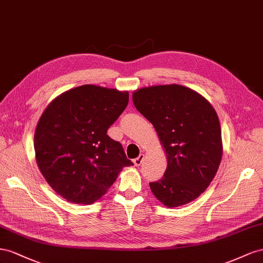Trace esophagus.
Segmentation results:
<instances>
[{"mask_svg": "<svg viewBox=\"0 0 263 263\" xmlns=\"http://www.w3.org/2000/svg\"><path fill=\"white\" fill-rule=\"evenodd\" d=\"M143 159H144V155H143V154H140V155L137 157V159L133 160L134 165H136V166H140L141 163L143 162Z\"/></svg>", "mask_w": 263, "mask_h": 263, "instance_id": "obj_1", "label": "esophagus"}]
</instances>
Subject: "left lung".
I'll return each instance as SVG.
<instances>
[{
    "mask_svg": "<svg viewBox=\"0 0 263 263\" xmlns=\"http://www.w3.org/2000/svg\"><path fill=\"white\" fill-rule=\"evenodd\" d=\"M132 99L166 152L167 168L161 179L149 183L152 193L167 207L189 204L212 183L221 161V129L215 109L204 97L179 85L142 88Z\"/></svg>",
    "mask_w": 263,
    "mask_h": 263,
    "instance_id": "left-lung-1",
    "label": "left lung"
}]
</instances>
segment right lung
<instances>
[{
  "mask_svg": "<svg viewBox=\"0 0 263 263\" xmlns=\"http://www.w3.org/2000/svg\"><path fill=\"white\" fill-rule=\"evenodd\" d=\"M129 102V93L84 85L62 93L36 126V162L50 187L66 200L92 204L107 193L124 166L121 143L107 131Z\"/></svg>",
  "mask_w": 263,
  "mask_h": 263,
  "instance_id": "add662e5",
  "label": "right lung"
}]
</instances>
